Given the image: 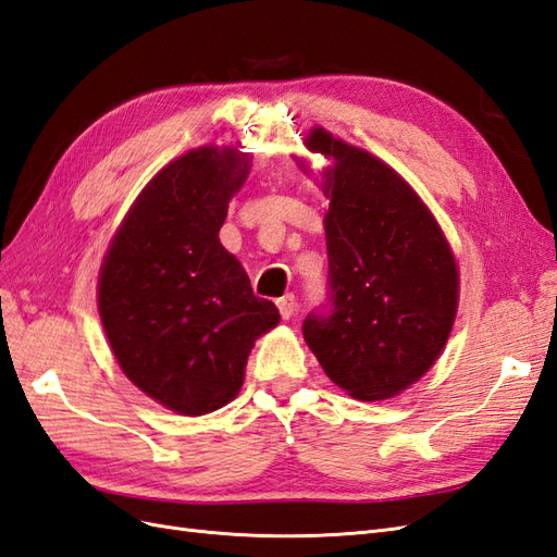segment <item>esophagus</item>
Here are the masks:
<instances>
[{
  "label": "esophagus",
  "instance_id": "obj_1",
  "mask_svg": "<svg viewBox=\"0 0 557 557\" xmlns=\"http://www.w3.org/2000/svg\"><path fill=\"white\" fill-rule=\"evenodd\" d=\"M278 311H281V318H293V313H295V309H297V299H295V295L293 293H288V295H283L278 301Z\"/></svg>",
  "mask_w": 557,
  "mask_h": 557
}]
</instances>
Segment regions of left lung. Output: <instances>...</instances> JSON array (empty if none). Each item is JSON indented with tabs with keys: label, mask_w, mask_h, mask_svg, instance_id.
I'll return each mask as SVG.
<instances>
[{
	"label": "left lung",
	"mask_w": 557,
	"mask_h": 557,
	"mask_svg": "<svg viewBox=\"0 0 557 557\" xmlns=\"http://www.w3.org/2000/svg\"><path fill=\"white\" fill-rule=\"evenodd\" d=\"M307 148L334 160L323 172L330 311L309 313L301 332L348 395L395 397L442 356L458 313V264L440 223L393 166L323 127Z\"/></svg>",
	"instance_id": "obj_1"
}]
</instances>
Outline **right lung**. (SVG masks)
Here are the masks:
<instances>
[{
  "instance_id": "add662e5",
  "label": "right lung",
  "mask_w": 557,
  "mask_h": 557,
  "mask_svg": "<svg viewBox=\"0 0 557 557\" xmlns=\"http://www.w3.org/2000/svg\"><path fill=\"white\" fill-rule=\"evenodd\" d=\"M246 158L201 146L166 164L127 211L99 272L97 307L123 374L181 416L237 397L252 344L281 320L218 239Z\"/></svg>"
}]
</instances>
